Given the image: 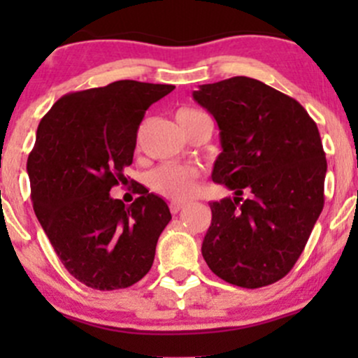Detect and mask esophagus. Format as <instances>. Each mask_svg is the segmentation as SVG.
Wrapping results in <instances>:
<instances>
[{
  "label": "esophagus",
  "mask_w": 358,
  "mask_h": 358,
  "mask_svg": "<svg viewBox=\"0 0 358 358\" xmlns=\"http://www.w3.org/2000/svg\"><path fill=\"white\" fill-rule=\"evenodd\" d=\"M183 208H185V204H182V202H171V204H169V209H171L173 215L180 213Z\"/></svg>",
  "instance_id": "obj_1"
}]
</instances>
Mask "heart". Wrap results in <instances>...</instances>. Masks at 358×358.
I'll return each instance as SVG.
<instances>
[{"label":"heart","instance_id":"b5f03b06","mask_svg":"<svg viewBox=\"0 0 358 358\" xmlns=\"http://www.w3.org/2000/svg\"><path fill=\"white\" fill-rule=\"evenodd\" d=\"M201 115L199 110L182 109L176 115L180 126L189 124L192 119ZM149 185L159 196L173 201H187L194 196L197 185V171L187 166L162 164L150 171Z\"/></svg>","mask_w":358,"mask_h":358}]
</instances>
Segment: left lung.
<instances>
[{"mask_svg":"<svg viewBox=\"0 0 358 358\" xmlns=\"http://www.w3.org/2000/svg\"><path fill=\"white\" fill-rule=\"evenodd\" d=\"M192 96L220 128L213 182L236 194L209 202L202 256L234 286L277 282L298 262L324 208L319 128L301 103L246 76L201 85ZM244 189L250 197L243 201Z\"/></svg>","mask_w":358,"mask_h":358,"instance_id":"left-lung-1","label":"left lung"}]
</instances>
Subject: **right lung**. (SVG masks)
Instances as JSON below:
<instances>
[{
    "mask_svg": "<svg viewBox=\"0 0 358 358\" xmlns=\"http://www.w3.org/2000/svg\"><path fill=\"white\" fill-rule=\"evenodd\" d=\"M173 90L122 79L67 93L39 122L27 159L32 208L67 272L92 289H124L152 266L168 204L143 189L126 208L109 192L126 180L145 110Z\"/></svg>",
    "mask_w": 358,
    "mask_h": 358,
    "instance_id": "1",
    "label": "right lung"
}]
</instances>
